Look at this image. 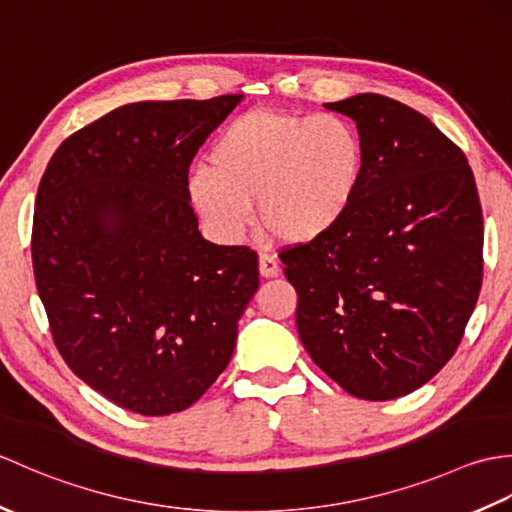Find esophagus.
<instances>
[{"mask_svg": "<svg viewBox=\"0 0 512 512\" xmlns=\"http://www.w3.org/2000/svg\"><path fill=\"white\" fill-rule=\"evenodd\" d=\"M279 270H281V268H279L277 259H275L273 255H268V253L259 255V275L270 279V277H277Z\"/></svg>", "mask_w": 512, "mask_h": 512, "instance_id": "34e87169", "label": "esophagus"}]
</instances>
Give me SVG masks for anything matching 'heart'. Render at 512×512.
<instances>
[{
	"mask_svg": "<svg viewBox=\"0 0 512 512\" xmlns=\"http://www.w3.org/2000/svg\"><path fill=\"white\" fill-rule=\"evenodd\" d=\"M191 171L195 213L222 244H239L259 224L284 244L325 237L350 213L361 187L365 149L350 121L253 110L228 123Z\"/></svg>",
	"mask_w": 512,
	"mask_h": 512,
	"instance_id": "heart-1",
	"label": "heart"
}]
</instances>
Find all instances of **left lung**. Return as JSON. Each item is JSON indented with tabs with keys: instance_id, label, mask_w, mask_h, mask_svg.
Instances as JSON below:
<instances>
[{
	"instance_id": "8db88e82",
	"label": "left lung",
	"mask_w": 512,
	"mask_h": 512,
	"mask_svg": "<svg viewBox=\"0 0 512 512\" xmlns=\"http://www.w3.org/2000/svg\"><path fill=\"white\" fill-rule=\"evenodd\" d=\"M365 149L350 213L281 253L310 358L347 394L394 400L458 350L482 288L484 224L462 151L427 116L380 94L325 105Z\"/></svg>"
}]
</instances>
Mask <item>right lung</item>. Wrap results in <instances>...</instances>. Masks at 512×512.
I'll list each match as a JSON object with an SVG mask.
<instances>
[{
  "label": "right lung",
  "instance_id": "1",
  "mask_svg": "<svg viewBox=\"0 0 512 512\" xmlns=\"http://www.w3.org/2000/svg\"><path fill=\"white\" fill-rule=\"evenodd\" d=\"M244 96L140 101L65 138L39 182L32 268L83 383L140 416L191 407L231 361L257 253L198 231L189 165Z\"/></svg>",
  "mask_w": 512,
  "mask_h": 512
}]
</instances>
